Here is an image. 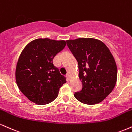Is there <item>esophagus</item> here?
I'll use <instances>...</instances> for the list:
<instances>
[{
	"instance_id": "esophagus-1",
	"label": "esophagus",
	"mask_w": 132,
	"mask_h": 132,
	"mask_svg": "<svg viewBox=\"0 0 132 132\" xmlns=\"http://www.w3.org/2000/svg\"><path fill=\"white\" fill-rule=\"evenodd\" d=\"M66 78L68 79V81H69V74H66Z\"/></svg>"
}]
</instances>
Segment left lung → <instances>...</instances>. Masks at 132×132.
Masks as SVG:
<instances>
[{
    "mask_svg": "<svg viewBox=\"0 0 132 132\" xmlns=\"http://www.w3.org/2000/svg\"><path fill=\"white\" fill-rule=\"evenodd\" d=\"M79 66V77L82 88L75 93V98L85 104L101 102L116 86L117 69L112 54L107 46L94 38L66 41Z\"/></svg>",
    "mask_w": 132,
    "mask_h": 132,
    "instance_id": "8db88e82",
    "label": "left lung"
}]
</instances>
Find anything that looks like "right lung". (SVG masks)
Listing matches in <instances>:
<instances>
[{"instance_id":"1","label":"right lung","mask_w":132,"mask_h":132,"mask_svg":"<svg viewBox=\"0 0 132 132\" xmlns=\"http://www.w3.org/2000/svg\"><path fill=\"white\" fill-rule=\"evenodd\" d=\"M64 40L40 38L29 43L18 60L15 78L20 91L31 102L45 105L53 101L66 79L53 63L66 46Z\"/></svg>"}]
</instances>
